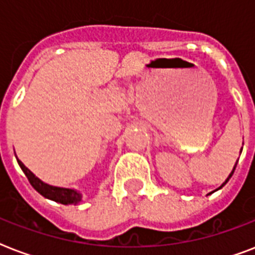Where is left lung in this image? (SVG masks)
<instances>
[{"label": "left lung", "instance_id": "left-lung-1", "mask_svg": "<svg viewBox=\"0 0 255 255\" xmlns=\"http://www.w3.org/2000/svg\"><path fill=\"white\" fill-rule=\"evenodd\" d=\"M237 163H238V160H237ZM237 163H236V165H237ZM236 165H234V168H233V170H232V172H230V174H229V176H228V178H226V180H225V181H224V182H222V185H221V186H220V188H217V189H216V190H218V189H221V188H222V186H224V185H225V184H226V182H228V181H229V178H230V177H232V176H233V173H234V169H236ZM216 190H213V192H210V193H208V194H212V193H214V192H216Z\"/></svg>", "mask_w": 255, "mask_h": 255}]
</instances>
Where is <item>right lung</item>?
Instances as JSON below:
<instances>
[{"label":"right lung","mask_w":255,"mask_h":255,"mask_svg":"<svg viewBox=\"0 0 255 255\" xmlns=\"http://www.w3.org/2000/svg\"><path fill=\"white\" fill-rule=\"evenodd\" d=\"M17 157V156H15ZM18 164L21 169L23 170V173L26 174V177L30 181L31 186L34 189L37 190L38 193L42 194L43 197L49 198V200H53L55 202H59V204H63V205H71V204H79L82 201L81 192H78L77 189H71V188H61V186H54L50 185V184H46L38 178L35 174L31 172L27 167H25V164L22 163L21 160H18Z\"/></svg>","instance_id":"add662e5"}]
</instances>
